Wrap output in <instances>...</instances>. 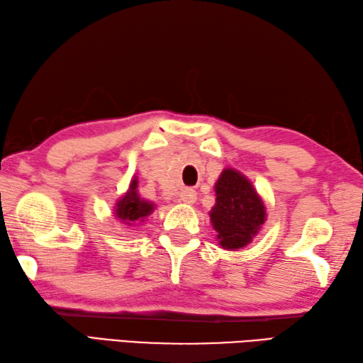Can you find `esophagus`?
<instances>
[{"instance_id":"esophagus-1","label":"esophagus","mask_w":363,"mask_h":363,"mask_svg":"<svg viewBox=\"0 0 363 363\" xmlns=\"http://www.w3.org/2000/svg\"><path fill=\"white\" fill-rule=\"evenodd\" d=\"M197 199V192L192 189V188H184L182 192H180V200L183 203L186 205H192L196 202Z\"/></svg>"}]
</instances>
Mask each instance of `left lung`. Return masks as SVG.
Segmentation results:
<instances>
[{
  "label": "left lung",
  "instance_id": "obj_1",
  "mask_svg": "<svg viewBox=\"0 0 363 363\" xmlns=\"http://www.w3.org/2000/svg\"><path fill=\"white\" fill-rule=\"evenodd\" d=\"M216 205L209 211L217 240L225 250L248 245L265 222L262 199L245 175L223 169L216 182Z\"/></svg>",
  "mask_w": 363,
  "mask_h": 363
}]
</instances>
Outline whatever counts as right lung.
Instances as JSON below:
<instances>
[{
    "label": "right lung",
    "mask_w": 363,
    "mask_h": 363,
    "mask_svg": "<svg viewBox=\"0 0 363 363\" xmlns=\"http://www.w3.org/2000/svg\"><path fill=\"white\" fill-rule=\"evenodd\" d=\"M136 188H138V179L135 177L130 182V188L118 200L115 206V216L121 222L128 225V227H132L136 222H144L146 217L154 213L155 209L154 203H150L138 196Z\"/></svg>",
    "instance_id": "right-lung-1"
}]
</instances>
